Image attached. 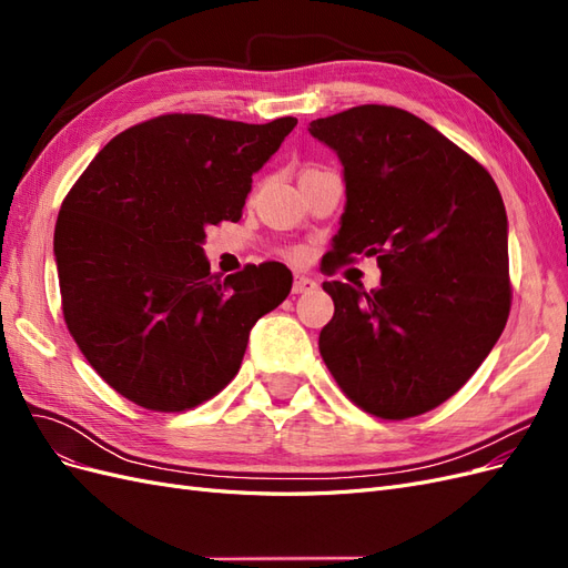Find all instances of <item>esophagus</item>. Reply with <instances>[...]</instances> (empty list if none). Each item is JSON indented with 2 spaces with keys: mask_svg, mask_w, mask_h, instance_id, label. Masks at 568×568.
<instances>
[{
  "mask_svg": "<svg viewBox=\"0 0 568 568\" xmlns=\"http://www.w3.org/2000/svg\"><path fill=\"white\" fill-rule=\"evenodd\" d=\"M315 282L311 277H303V274H296L294 277V286H291V291L294 294H311V291H315Z\"/></svg>",
  "mask_w": 568,
  "mask_h": 568,
  "instance_id": "34e87169",
  "label": "esophagus"
}]
</instances>
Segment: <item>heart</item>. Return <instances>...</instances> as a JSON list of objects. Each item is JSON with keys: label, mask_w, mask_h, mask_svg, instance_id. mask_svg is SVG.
<instances>
[{"label": "heart", "mask_w": 568, "mask_h": 568, "mask_svg": "<svg viewBox=\"0 0 568 568\" xmlns=\"http://www.w3.org/2000/svg\"><path fill=\"white\" fill-rule=\"evenodd\" d=\"M291 255H294V257H298V255H301V251H291Z\"/></svg>", "instance_id": "obj_1"}]
</instances>
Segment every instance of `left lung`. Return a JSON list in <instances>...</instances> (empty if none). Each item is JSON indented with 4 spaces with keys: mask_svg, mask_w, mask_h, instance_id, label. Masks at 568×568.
Segmentation results:
<instances>
[{
    "mask_svg": "<svg viewBox=\"0 0 568 568\" xmlns=\"http://www.w3.org/2000/svg\"><path fill=\"white\" fill-rule=\"evenodd\" d=\"M346 178V213L322 272L376 257L382 286L324 282L334 317L320 353L338 388L379 419L455 395L500 338L509 307L507 213L495 180L436 128L365 104L311 123Z\"/></svg>",
    "mask_w": 568,
    "mask_h": 568,
    "instance_id": "left-lung-1",
    "label": "left lung"
}]
</instances>
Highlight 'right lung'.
<instances>
[{
  "instance_id": "1",
  "label": "right lung",
  "mask_w": 568,
  "mask_h": 568,
  "mask_svg": "<svg viewBox=\"0 0 568 568\" xmlns=\"http://www.w3.org/2000/svg\"><path fill=\"white\" fill-rule=\"evenodd\" d=\"M296 123L165 113L113 136L65 194L54 232L63 320L130 403L211 400L242 367L253 324L288 296L286 265L222 280L201 244L209 225L242 220L253 173Z\"/></svg>"
}]
</instances>
